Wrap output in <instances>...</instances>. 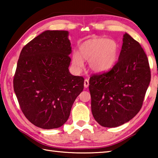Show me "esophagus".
Here are the masks:
<instances>
[{
    "label": "esophagus",
    "mask_w": 158,
    "mask_h": 158,
    "mask_svg": "<svg viewBox=\"0 0 158 158\" xmlns=\"http://www.w3.org/2000/svg\"><path fill=\"white\" fill-rule=\"evenodd\" d=\"M89 79H85L84 80V87H85V88H88V87H89Z\"/></svg>",
    "instance_id": "obj_1"
}]
</instances>
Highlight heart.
Here are the masks:
<instances>
[{
    "instance_id": "b5f03b06",
    "label": "heart",
    "mask_w": 158,
    "mask_h": 158,
    "mask_svg": "<svg viewBox=\"0 0 158 158\" xmlns=\"http://www.w3.org/2000/svg\"><path fill=\"white\" fill-rule=\"evenodd\" d=\"M118 45L116 41L105 38H94L79 46V53L73 54V63L77 70L84 68V59L89 60L90 68L95 73H104L110 69L116 63Z\"/></svg>"
}]
</instances>
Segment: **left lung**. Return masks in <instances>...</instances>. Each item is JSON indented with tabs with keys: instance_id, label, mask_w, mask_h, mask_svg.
<instances>
[{
	"instance_id": "obj_1",
	"label": "left lung",
	"mask_w": 158,
	"mask_h": 158,
	"mask_svg": "<svg viewBox=\"0 0 158 158\" xmlns=\"http://www.w3.org/2000/svg\"><path fill=\"white\" fill-rule=\"evenodd\" d=\"M123 41L113 68L89 80L93 116L105 127L120 126L138 114L151 81L148 60L140 44L127 33Z\"/></svg>"
}]
</instances>
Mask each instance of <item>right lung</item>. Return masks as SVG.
Masks as SVG:
<instances>
[{"label":"right lung","mask_w":158,"mask_h":158,"mask_svg":"<svg viewBox=\"0 0 158 158\" xmlns=\"http://www.w3.org/2000/svg\"><path fill=\"white\" fill-rule=\"evenodd\" d=\"M68 32L46 31L23 47L13 80L19 106L31 123L58 128L68 121L84 77L69 73Z\"/></svg>","instance_id":"right-lung-1"}]
</instances>
